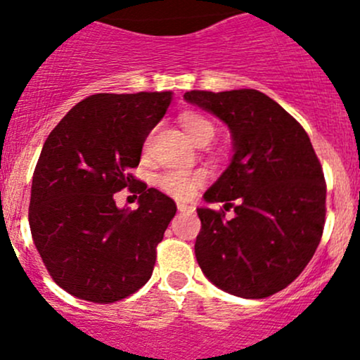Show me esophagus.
<instances>
[{
  "mask_svg": "<svg viewBox=\"0 0 360 360\" xmlns=\"http://www.w3.org/2000/svg\"><path fill=\"white\" fill-rule=\"evenodd\" d=\"M177 210H179V212H193V207L188 205V203H184V202H179V203H177Z\"/></svg>",
  "mask_w": 360,
  "mask_h": 360,
  "instance_id": "1",
  "label": "esophagus"
}]
</instances>
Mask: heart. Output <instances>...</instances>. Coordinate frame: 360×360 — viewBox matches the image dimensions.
Returning a JSON list of instances; mask_svg holds the SVG:
<instances>
[{
    "instance_id": "b5f03b06",
    "label": "heart",
    "mask_w": 360,
    "mask_h": 360,
    "mask_svg": "<svg viewBox=\"0 0 360 360\" xmlns=\"http://www.w3.org/2000/svg\"><path fill=\"white\" fill-rule=\"evenodd\" d=\"M179 124L184 132L190 136V139L196 145L209 143L215 134L214 124L207 119L205 115L198 112L186 110L179 115ZM205 181V174L202 170H169L158 177V186L162 188L167 195L174 196L177 200H190L195 191Z\"/></svg>"
}]
</instances>
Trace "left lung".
I'll return each instance as SVG.
<instances>
[{
    "instance_id": "left-lung-1",
    "label": "left lung",
    "mask_w": 360,
    "mask_h": 360,
    "mask_svg": "<svg viewBox=\"0 0 360 360\" xmlns=\"http://www.w3.org/2000/svg\"><path fill=\"white\" fill-rule=\"evenodd\" d=\"M184 100L219 117L234 150L229 167L203 195L234 209V217L196 209L198 266L231 295L271 297L300 276L323 236L326 183L319 158L304 127L260 91H188Z\"/></svg>"
}]
</instances>
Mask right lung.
Wrapping results in <instances>:
<instances>
[{
  "mask_svg": "<svg viewBox=\"0 0 360 360\" xmlns=\"http://www.w3.org/2000/svg\"><path fill=\"white\" fill-rule=\"evenodd\" d=\"M170 100V91L91 94L44 141L32 176L30 233L56 285L81 300L113 304L151 278L176 203L141 183L138 209H119L113 193L138 183L129 169L139 165Z\"/></svg>",
  "mask_w": 360,
  "mask_h": 360,
  "instance_id": "1",
  "label": "right lung"
}]
</instances>
